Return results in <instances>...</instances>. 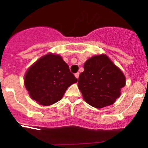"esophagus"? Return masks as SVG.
<instances>
[{
    "label": "esophagus",
    "instance_id": "1",
    "mask_svg": "<svg viewBox=\"0 0 148 148\" xmlns=\"http://www.w3.org/2000/svg\"><path fill=\"white\" fill-rule=\"evenodd\" d=\"M75 78H78V77H79V73H75Z\"/></svg>",
    "mask_w": 148,
    "mask_h": 148
}]
</instances>
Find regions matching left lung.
Instances as JSON below:
<instances>
[{
	"label": "left lung",
	"instance_id": "obj_1",
	"mask_svg": "<svg viewBox=\"0 0 148 148\" xmlns=\"http://www.w3.org/2000/svg\"><path fill=\"white\" fill-rule=\"evenodd\" d=\"M84 69L78 78V87L86 102L95 108L113 104L126 82L121 70L104 54L89 58Z\"/></svg>",
	"mask_w": 148,
	"mask_h": 148
}]
</instances>
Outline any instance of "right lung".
<instances>
[{
    "label": "right lung",
    "instance_id": "add662e5",
    "mask_svg": "<svg viewBox=\"0 0 148 148\" xmlns=\"http://www.w3.org/2000/svg\"><path fill=\"white\" fill-rule=\"evenodd\" d=\"M77 81L61 56L52 53L39 58L29 68L24 77L30 97L44 106L61 100L66 89Z\"/></svg>",
    "mask_w": 148,
    "mask_h": 148
}]
</instances>
